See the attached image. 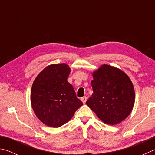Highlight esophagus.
Here are the masks:
<instances>
[{"instance_id":"obj_1","label":"esophagus","mask_w":155,"mask_h":155,"mask_svg":"<svg viewBox=\"0 0 155 155\" xmlns=\"http://www.w3.org/2000/svg\"><path fill=\"white\" fill-rule=\"evenodd\" d=\"M81 100H82V101L84 103V104H85V103L86 102V100H87V97H86V96L83 97L81 98Z\"/></svg>"}]
</instances>
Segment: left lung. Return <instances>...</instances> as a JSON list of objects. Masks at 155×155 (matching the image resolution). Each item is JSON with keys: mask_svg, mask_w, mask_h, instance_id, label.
Segmentation results:
<instances>
[{"mask_svg": "<svg viewBox=\"0 0 155 155\" xmlns=\"http://www.w3.org/2000/svg\"><path fill=\"white\" fill-rule=\"evenodd\" d=\"M93 93L86 105L108 124H118L131 112L135 92L131 80L123 71L104 64L93 73Z\"/></svg>", "mask_w": 155, "mask_h": 155, "instance_id": "8db88e82", "label": "left lung"}]
</instances>
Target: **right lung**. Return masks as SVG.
<instances>
[{"mask_svg":"<svg viewBox=\"0 0 155 155\" xmlns=\"http://www.w3.org/2000/svg\"><path fill=\"white\" fill-rule=\"evenodd\" d=\"M71 71L67 64H51L35 78L31 101L37 118L51 127H59L71 120L83 103L67 82Z\"/></svg>","mask_w":155,"mask_h":155,"instance_id":"obj_1","label":"right lung"}]
</instances>
